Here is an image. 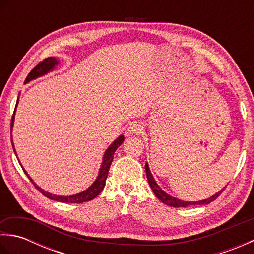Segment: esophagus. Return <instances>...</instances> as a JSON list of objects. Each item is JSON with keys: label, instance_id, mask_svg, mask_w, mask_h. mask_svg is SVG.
<instances>
[{"label": "esophagus", "instance_id": "obj_1", "mask_svg": "<svg viewBox=\"0 0 254 254\" xmlns=\"http://www.w3.org/2000/svg\"><path fill=\"white\" fill-rule=\"evenodd\" d=\"M143 131H144V127L142 126V123L135 122L128 127L127 134H141Z\"/></svg>", "mask_w": 254, "mask_h": 254}]
</instances>
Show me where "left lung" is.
<instances>
[{"mask_svg":"<svg viewBox=\"0 0 254 254\" xmlns=\"http://www.w3.org/2000/svg\"><path fill=\"white\" fill-rule=\"evenodd\" d=\"M145 170H146V176H147L148 183H149L150 188H152L153 192L155 193V195L157 196V198L160 199V201L163 202L164 204L169 205V206H172V207H187V206H193V205H206V204H209L210 202L215 201V199H216L220 195V194H222V192L225 190V189H223V190H220L218 193L214 194L213 196H210L208 198H205V199H202V201H196V202L182 201V199L176 198L174 196H170L169 194H167L165 191L161 190V189L159 188V186L157 185V183H156L155 179L153 178V175H152V172H150V170H149V167H148L147 163H146V165H145Z\"/></svg>","mask_w":254,"mask_h":254,"instance_id":"8db88e82","label":"left lung"}]
</instances>
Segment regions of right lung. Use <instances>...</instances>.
Listing matches in <instances>:
<instances>
[{
    "label": "right lung",
    "mask_w": 254,
    "mask_h": 254,
    "mask_svg": "<svg viewBox=\"0 0 254 254\" xmlns=\"http://www.w3.org/2000/svg\"><path fill=\"white\" fill-rule=\"evenodd\" d=\"M59 64V61L55 57H50V58H47L45 59L44 61H41L39 64L36 67H34L31 69V72L28 74V76L26 77L25 83H28L30 80L35 79L37 77H40L42 75H45L47 73H49L50 71H53L55 67ZM18 104V99L17 102H16V106H15V110L13 113V117H12V122H10V141H12V146L13 149L16 154V150L14 148V144H13V138H12V128L14 126V119H15V111H16V107H17ZM124 141V136L120 135L119 136L115 142H113L109 147L107 148V150L104 154V157H102V163L100 166V169H99V174L98 177H97V179L94 181L93 185H91L88 189H86L85 191L77 193V194H74V195H69V196H59V195H55V194H51L49 192H47L45 190H42L41 188L38 187L36 183L32 181L31 178L27 174L26 170L24 169V167L21 166V168H23L24 172L27 175V177L29 178V180L31 181L32 185L36 187V189L39 190V192H41L44 194L45 196H47L48 198L53 199V201H58V202H62V203H84V202H88L91 201V199L95 198L98 194L102 191V189L106 186V179L108 177V172H109V168H110V165L113 160V155H115V152L117 150V148L120 146L122 144V142ZM18 159V158H17ZM19 161V160H18ZM20 164V161H19Z\"/></svg>",
    "instance_id": "right-lung-1"
}]
</instances>
